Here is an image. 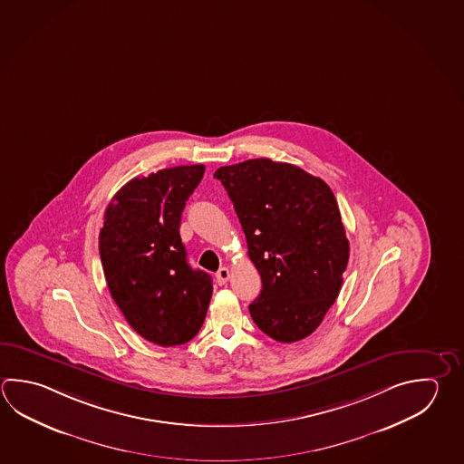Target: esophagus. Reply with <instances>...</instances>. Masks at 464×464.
Masks as SVG:
<instances>
[{
    "label": "esophagus",
    "instance_id": "1",
    "mask_svg": "<svg viewBox=\"0 0 464 464\" xmlns=\"http://www.w3.org/2000/svg\"><path fill=\"white\" fill-rule=\"evenodd\" d=\"M227 279H229V269H227V267H221V269L217 272V280H218V284H227Z\"/></svg>",
    "mask_w": 464,
    "mask_h": 464
}]
</instances>
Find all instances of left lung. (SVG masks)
Here are the masks:
<instances>
[{
    "label": "left lung",
    "instance_id": "obj_1",
    "mask_svg": "<svg viewBox=\"0 0 464 464\" xmlns=\"http://www.w3.org/2000/svg\"><path fill=\"white\" fill-rule=\"evenodd\" d=\"M227 188L263 290L249 305L261 332L280 343L315 332L334 304L350 243L332 188L304 169L249 159L213 174Z\"/></svg>",
    "mask_w": 464,
    "mask_h": 464
}]
</instances>
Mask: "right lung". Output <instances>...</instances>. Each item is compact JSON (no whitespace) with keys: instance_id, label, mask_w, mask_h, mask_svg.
<instances>
[{"instance_id":"right-lung-1","label":"right lung","mask_w":464,"mask_h":464,"mask_svg":"<svg viewBox=\"0 0 464 464\" xmlns=\"http://www.w3.org/2000/svg\"><path fill=\"white\" fill-rule=\"evenodd\" d=\"M205 166L162 169L122 185L105 211L100 257L114 304L159 346L190 342L205 322L211 277L192 269L180 239L185 201Z\"/></svg>"}]
</instances>
